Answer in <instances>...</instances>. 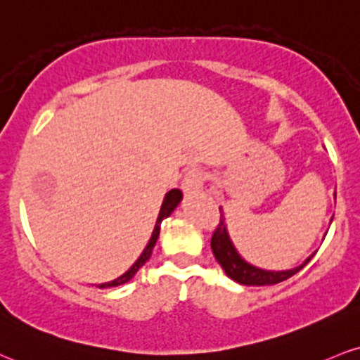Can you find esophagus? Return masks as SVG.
<instances>
[{"instance_id": "esophagus-1", "label": "esophagus", "mask_w": 360, "mask_h": 360, "mask_svg": "<svg viewBox=\"0 0 360 360\" xmlns=\"http://www.w3.org/2000/svg\"><path fill=\"white\" fill-rule=\"evenodd\" d=\"M202 183H205V172L199 167H193L186 172L181 188L186 194H194L202 188Z\"/></svg>"}]
</instances>
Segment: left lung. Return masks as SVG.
<instances>
[{"mask_svg":"<svg viewBox=\"0 0 360 360\" xmlns=\"http://www.w3.org/2000/svg\"><path fill=\"white\" fill-rule=\"evenodd\" d=\"M335 196V194H333ZM221 211V219H219L218 228L213 233V238H211V248H213L216 262L221 265L229 278L240 285H248V287H265V285H276L280 281H285L290 276L304 268L307 263L314 258L315 253H311L309 258H305L304 263L295 268H290V270H281V271H274V270H263V268H258L251 263L246 262V259L238 253V250L233 245L231 238H229L228 233V224L224 223V213L223 207H219ZM332 223V219H330Z\"/></svg>","mask_w":360,"mask_h":360,"instance_id":"left-lung-1","label":"left lung"}]
</instances>
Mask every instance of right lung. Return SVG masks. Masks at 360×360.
Listing matches in <instances>:
<instances>
[{"instance_id": "obj_1", "label": "right lung", "mask_w": 360, "mask_h": 360, "mask_svg": "<svg viewBox=\"0 0 360 360\" xmlns=\"http://www.w3.org/2000/svg\"><path fill=\"white\" fill-rule=\"evenodd\" d=\"M181 199H183V193L179 191V189H171V191L166 193V196H164V201L161 205V210H159V214H158V221H155V226L153 229V235H150L149 241H147L144 251L141 253V257L136 259V263L129 268L127 271H125L124 275H120L119 278L112 280V281H107V283H101L97 285L98 288H110V287H119V285H124L127 283V281H131L134 278V275L137 274L139 268H141L147 259L150 258V253H153V248L155 246V241H158L159 238V231H161V223L162 219H166L167 216H171L172 211L176 210L177 205L181 202Z\"/></svg>"}]
</instances>
